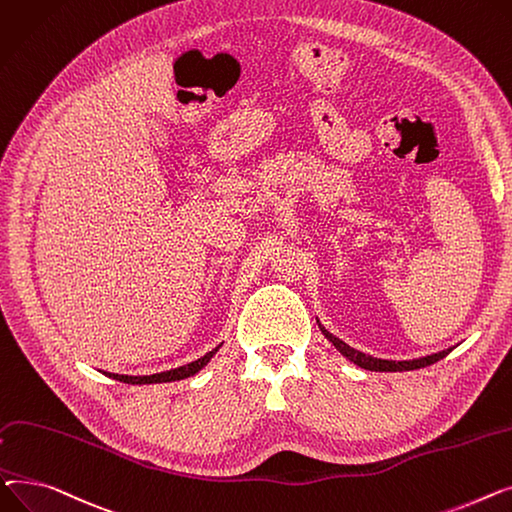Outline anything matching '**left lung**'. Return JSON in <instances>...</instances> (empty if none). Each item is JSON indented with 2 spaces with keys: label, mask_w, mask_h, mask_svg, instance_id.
I'll return each instance as SVG.
<instances>
[{
  "label": "left lung",
  "mask_w": 512,
  "mask_h": 512,
  "mask_svg": "<svg viewBox=\"0 0 512 512\" xmlns=\"http://www.w3.org/2000/svg\"><path fill=\"white\" fill-rule=\"evenodd\" d=\"M322 335L333 343L337 347V351H341L349 362H353L355 366L364 368V370H372V372H403V370H417V368H426L434 362H438V359L446 357L450 353V349H444V351H438V353H432V355H426V357H417V359H403V362H393V359H380V357H372V355H366L362 351H357L353 347H349L345 341H341L339 337H335L333 333H328V330L318 324Z\"/></svg>",
  "instance_id": "1"
}]
</instances>
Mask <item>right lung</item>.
Instances as JSON below:
<instances>
[{"label":"right lung","mask_w":512,"mask_h":512,"mask_svg":"<svg viewBox=\"0 0 512 512\" xmlns=\"http://www.w3.org/2000/svg\"><path fill=\"white\" fill-rule=\"evenodd\" d=\"M221 347V345H219ZM219 347H215L213 351H208L204 357L196 359V362L192 364H186V366H179L175 370H167V372H161V374H150V376H126V374H109V372H103L107 374L109 378L113 380H119V382H126V384H157V382H175V380H184V378H190L194 376L196 372H200L210 359H213V355L219 351Z\"/></svg>","instance_id":"obj_1"}]
</instances>
